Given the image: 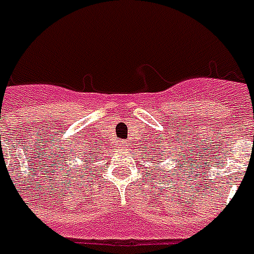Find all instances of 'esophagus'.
<instances>
[{"label":"esophagus","mask_w":254,"mask_h":254,"mask_svg":"<svg viewBox=\"0 0 254 254\" xmlns=\"http://www.w3.org/2000/svg\"><path fill=\"white\" fill-rule=\"evenodd\" d=\"M119 146H120V147H126V146H127V143H126V142H124V141H120V143H119Z\"/></svg>","instance_id":"1"}]
</instances>
